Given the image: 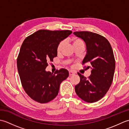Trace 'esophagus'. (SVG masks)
I'll list each match as a JSON object with an SVG mask.
<instances>
[{
	"mask_svg": "<svg viewBox=\"0 0 129 129\" xmlns=\"http://www.w3.org/2000/svg\"><path fill=\"white\" fill-rule=\"evenodd\" d=\"M69 76H72V75H74V74H75V72H73V71H69Z\"/></svg>",
	"mask_w": 129,
	"mask_h": 129,
	"instance_id": "34e87169",
	"label": "esophagus"
}]
</instances>
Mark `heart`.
<instances>
[{"mask_svg": "<svg viewBox=\"0 0 129 129\" xmlns=\"http://www.w3.org/2000/svg\"><path fill=\"white\" fill-rule=\"evenodd\" d=\"M71 42L72 43V44L74 46V48H76L78 47L79 46L81 45H84V43L81 39H79V38L77 37H74L72 39H71ZM64 45V42H61L59 44L58 46L57 47V53H60V52L61 51L62 49L63 48V46Z\"/></svg>", "mask_w": 129, "mask_h": 129, "instance_id": "heart-1", "label": "heart"}]
</instances>
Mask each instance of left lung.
<instances>
[{
    "instance_id": "8db88e82",
    "label": "left lung",
    "mask_w": 129,
    "mask_h": 129,
    "mask_svg": "<svg viewBox=\"0 0 129 129\" xmlns=\"http://www.w3.org/2000/svg\"><path fill=\"white\" fill-rule=\"evenodd\" d=\"M73 34L85 43L86 54L83 64L88 62L91 75L86 78L78 73L80 81L75 86L78 96L87 103H95L103 98L113 82L115 61L109 41L101 35L90 31H75Z\"/></svg>"
}]
</instances>
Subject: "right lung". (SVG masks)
Listing matches in <instances>:
<instances>
[{
	"instance_id": "obj_1",
	"label": "right lung",
	"mask_w": 129,
	"mask_h": 129,
	"mask_svg": "<svg viewBox=\"0 0 129 129\" xmlns=\"http://www.w3.org/2000/svg\"><path fill=\"white\" fill-rule=\"evenodd\" d=\"M72 33L70 30H40L25 38L17 59V67L21 84L33 100L46 103L58 94L60 84L69 76L65 69L54 73L46 72L49 61L57 56L61 41Z\"/></svg>"
}]
</instances>
